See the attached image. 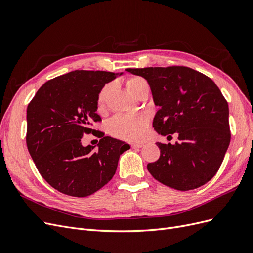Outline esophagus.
Returning a JSON list of instances; mask_svg holds the SVG:
<instances>
[{"instance_id":"1","label":"esophagus","mask_w":253,"mask_h":253,"mask_svg":"<svg viewBox=\"0 0 253 253\" xmlns=\"http://www.w3.org/2000/svg\"><path fill=\"white\" fill-rule=\"evenodd\" d=\"M131 147H132L133 149H139V148H142V147H143V144H142V143H132Z\"/></svg>"}]
</instances>
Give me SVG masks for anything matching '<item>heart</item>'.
<instances>
[{"instance_id": "heart-1", "label": "heart", "mask_w": 253, "mask_h": 253, "mask_svg": "<svg viewBox=\"0 0 253 253\" xmlns=\"http://www.w3.org/2000/svg\"><path fill=\"white\" fill-rule=\"evenodd\" d=\"M126 87L129 93L137 97L143 90H149V84L141 77H133L126 81ZM115 88L114 83H108L102 87L98 95V110L103 111L110 96ZM149 119L143 114L118 115L112 119L110 124L111 132L128 141H140L148 133Z\"/></svg>"}]
</instances>
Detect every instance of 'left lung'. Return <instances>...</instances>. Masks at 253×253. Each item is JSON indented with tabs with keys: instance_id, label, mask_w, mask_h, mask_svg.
I'll use <instances>...</instances> for the list:
<instances>
[{
	"instance_id": "left-lung-1",
	"label": "left lung",
	"mask_w": 253,
	"mask_h": 253,
	"mask_svg": "<svg viewBox=\"0 0 253 253\" xmlns=\"http://www.w3.org/2000/svg\"><path fill=\"white\" fill-rule=\"evenodd\" d=\"M126 71L149 83L158 106L153 119L155 131L163 136L178 135L174 144L157 142L160 156L147 166L151 175L179 191L208 182L218 171L230 143L228 103L216 84L185 66Z\"/></svg>"
}]
</instances>
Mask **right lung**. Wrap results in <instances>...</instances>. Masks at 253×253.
<instances>
[{
	"mask_svg": "<svg viewBox=\"0 0 253 253\" xmlns=\"http://www.w3.org/2000/svg\"><path fill=\"white\" fill-rule=\"evenodd\" d=\"M122 74L67 73L45 82L28 104V152L42 177L59 192L75 197L95 193L113 178L120 155L131 148L101 132L97 145L81 143L84 133L98 132L90 126L101 120L99 93Z\"/></svg>",
	"mask_w": 253,
	"mask_h": 253,
	"instance_id": "right-lung-1",
	"label": "right lung"
}]
</instances>
